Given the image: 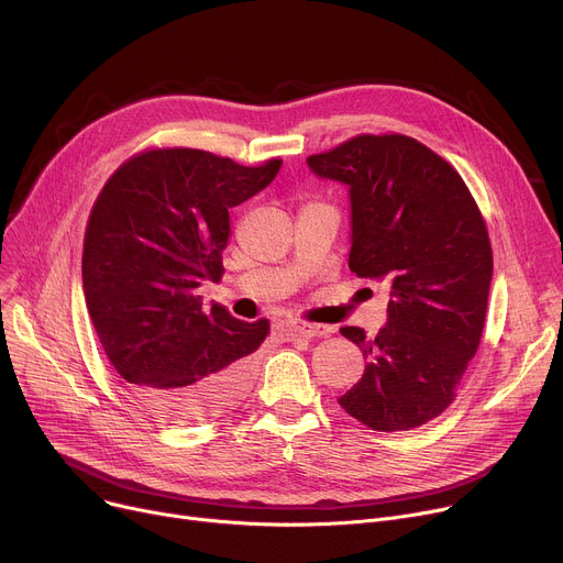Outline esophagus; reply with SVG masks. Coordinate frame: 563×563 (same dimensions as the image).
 Segmentation results:
<instances>
[{"instance_id":"1","label":"esophagus","mask_w":563,"mask_h":563,"mask_svg":"<svg viewBox=\"0 0 563 563\" xmlns=\"http://www.w3.org/2000/svg\"><path fill=\"white\" fill-rule=\"evenodd\" d=\"M285 332H287L289 336L313 339V336H325V334H330V328H325V325H311V323H289V325H285Z\"/></svg>"}]
</instances>
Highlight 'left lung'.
I'll return each instance as SVG.
<instances>
[{
	"label": "left lung",
	"mask_w": 563,
	"mask_h": 563,
	"mask_svg": "<svg viewBox=\"0 0 563 563\" xmlns=\"http://www.w3.org/2000/svg\"><path fill=\"white\" fill-rule=\"evenodd\" d=\"M313 176L350 191V269L387 283V323L358 345L365 372L339 404L378 432L439 417L486 323L493 250L461 176L408 135H358L307 157Z\"/></svg>",
	"instance_id": "1"
}]
</instances>
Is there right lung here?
<instances>
[{
	"label": "right lung",
	"instance_id": "add662e5",
	"mask_svg": "<svg viewBox=\"0 0 563 563\" xmlns=\"http://www.w3.org/2000/svg\"><path fill=\"white\" fill-rule=\"evenodd\" d=\"M283 159L235 165L198 148L131 157L93 205L82 287L96 334L137 400L174 426L243 404L269 323L202 307L198 287L224 274L229 209L269 187Z\"/></svg>",
	"mask_w": 563,
	"mask_h": 563
}]
</instances>
